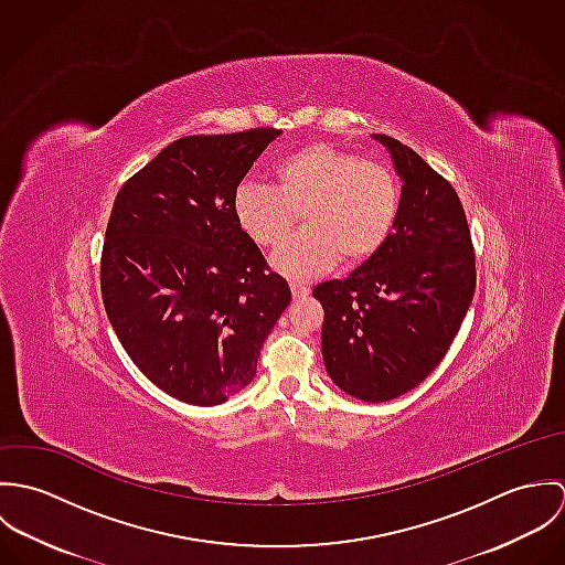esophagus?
I'll return each instance as SVG.
<instances>
[{"label": "esophagus", "mask_w": 565, "mask_h": 565, "mask_svg": "<svg viewBox=\"0 0 565 565\" xmlns=\"http://www.w3.org/2000/svg\"><path fill=\"white\" fill-rule=\"evenodd\" d=\"M311 294V287L309 285H302V282H291V296L296 298V300H300V298H307Z\"/></svg>", "instance_id": "esophagus-1"}]
</instances>
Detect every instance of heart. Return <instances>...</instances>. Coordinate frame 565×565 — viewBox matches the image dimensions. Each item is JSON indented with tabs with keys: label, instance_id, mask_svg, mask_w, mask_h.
I'll use <instances>...</instances> for the list:
<instances>
[{
	"label": "heart",
	"instance_id": "obj_1",
	"mask_svg": "<svg viewBox=\"0 0 565 565\" xmlns=\"http://www.w3.org/2000/svg\"><path fill=\"white\" fill-rule=\"evenodd\" d=\"M233 209L243 233L265 249L287 242L302 215L305 233L271 263L289 278H313L339 258L356 267L385 247L401 217L403 186L383 162L311 143L276 162L274 186L243 182Z\"/></svg>",
	"mask_w": 565,
	"mask_h": 565
}]
</instances>
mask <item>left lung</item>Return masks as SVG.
<instances>
[{
	"mask_svg": "<svg viewBox=\"0 0 565 565\" xmlns=\"http://www.w3.org/2000/svg\"><path fill=\"white\" fill-rule=\"evenodd\" d=\"M403 180L394 235L343 280L313 289L322 305L323 365L363 403L417 387L446 356L477 287L475 245L452 184L408 146L374 135Z\"/></svg>",
	"mask_w": 565,
	"mask_h": 565,
	"instance_id": "1",
	"label": "left lung"
}]
</instances>
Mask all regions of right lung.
Segmentation results:
<instances>
[{"mask_svg": "<svg viewBox=\"0 0 565 565\" xmlns=\"http://www.w3.org/2000/svg\"><path fill=\"white\" fill-rule=\"evenodd\" d=\"M278 135L178 139L115 198L99 269L104 309L135 365L180 403H226L249 385L291 300L233 209L245 173Z\"/></svg>", "mask_w": 565, "mask_h": 565, "instance_id": "obj_1", "label": "right lung"}]
</instances>
